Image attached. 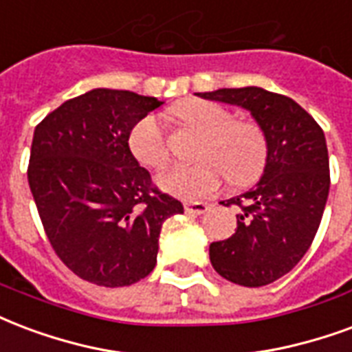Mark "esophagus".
<instances>
[{"label":"esophagus","instance_id":"34e87169","mask_svg":"<svg viewBox=\"0 0 352 352\" xmlns=\"http://www.w3.org/2000/svg\"><path fill=\"white\" fill-rule=\"evenodd\" d=\"M184 209L188 214H205L209 210V205L203 201H188L184 203Z\"/></svg>","mask_w":352,"mask_h":352}]
</instances>
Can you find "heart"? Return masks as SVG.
<instances>
[{"label": "heart", "mask_w": 352, "mask_h": 352, "mask_svg": "<svg viewBox=\"0 0 352 352\" xmlns=\"http://www.w3.org/2000/svg\"><path fill=\"white\" fill-rule=\"evenodd\" d=\"M173 116L203 134L196 166H173L158 183L173 196L197 199L212 194L223 175L233 186H246L263 173L269 142L256 121H233V113L210 100L192 98L173 108ZM129 149L145 168H162L169 158L168 140L155 116L140 119L129 134Z\"/></svg>", "instance_id": "heart-1"}]
</instances>
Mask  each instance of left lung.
<instances>
[{"label": "left lung", "instance_id": "8db88e82", "mask_svg": "<svg viewBox=\"0 0 352 352\" xmlns=\"http://www.w3.org/2000/svg\"><path fill=\"white\" fill-rule=\"evenodd\" d=\"M199 95L246 108L267 134L261 181L222 201L241 209L235 233L209 248L218 274L244 287H261L287 274L314 242L330 188L327 140L314 117L285 95L261 87Z\"/></svg>", "mask_w": 352, "mask_h": 352}]
</instances>
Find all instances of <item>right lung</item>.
<instances>
[{"label":"right lung","mask_w":352,"mask_h":352,"mask_svg":"<svg viewBox=\"0 0 352 352\" xmlns=\"http://www.w3.org/2000/svg\"><path fill=\"white\" fill-rule=\"evenodd\" d=\"M158 106L155 96L93 89L35 126L31 194L54 252L85 282L123 287L149 276L164 220L184 210L129 149L132 126Z\"/></svg>","instance_id":"right-lung-1"}]
</instances>
